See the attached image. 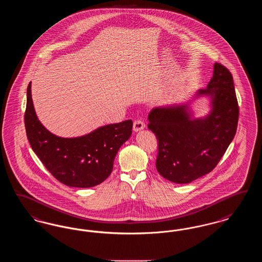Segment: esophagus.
I'll list each match as a JSON object with an SVG mask.
<instances>
[{"label": "esophagus", "mask_w": 262, "mask_h": 262, "mask_svg": "<svg viewBox=\"0 0 262 262\" xmlns=\"http://www.w3.org/2000/svg\"><path fill=\"white\" fill-rule=\"evenodd\" d=\"M144 127H145V124L142 121H140V120H137V121L134 123V132L135 133H137V132H140V130L144 129Z\"/></svg>", "instance_id": "obj_1"}]
</instances>
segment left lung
I'll list each match as a JSON object with an SVG mask.
<instances>
[{"mask_svg":"<svg viewBox=\"0 0 262 262\" xmlns=\"http://www.w3.org/2000/svg\"><path fill=\"white\" fill-rule=\"evenodd\" d=\"M207 88L198 90L187 103L159 106L148 115V128L157 137L156 168L164 179L188 184L210 173L237 132L238 107L231 73L216 62ZM206 97L210 111L196 118L192 100Z\"/></svg>","mask_w":262,"mask_h":262,"instance_id":"obj_1","label":"left lung"}]
</instances>
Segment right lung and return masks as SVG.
Segmentation results:
<instances>
[{"mask_svg":"<svg viewBox=\"0 0 262 262\" xmlns=\"http://www.w3.org/2000/svg\"><path fill=\"white\" fill-rule=\"evenodd\" d=\"M25 123L31 148L46 169L63 185L82 188L97 186L110 176L115 157L133 129V121L127 120L99 126L81 137H58L38 119L31 82L27 88Z\"/></svg>","mask_w":262,"mask_h":262,"instance_id":"add662e5","label":"right lung"}]
</instances>
